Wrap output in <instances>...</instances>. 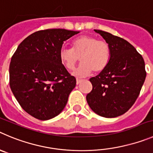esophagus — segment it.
<instances>
[{
  "label": "esophagus",
  "mask_w": 153,
  "mask_h": 153,
  "mask_svg": "<svg viewBox=\"0 0 153 153\" xmlns=\"http://www.w3.org/2000/svg\"><path fill=\"white\" fill-rule=\"evenodd\" d=\"M81 81H82V80L79 79V78H77V79H76V84H77V85H79Z\"/></svg>",
  "instance_id": "1"
}]
</instances>
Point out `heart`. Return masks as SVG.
<instances>
[{"label": "heart", "instance_id": "obj_1", "mask_svg": "<svg viewBox=\"0 0 153 153\" xmlns=\"http://www.w3.org/2000/svg\"><path fill=\"white\" fill-rule=\"evenodd\" d=\"M72 49L62 48L59 59L68 70H72L78 60L81 65L72 72L76 77H85L93 72H102L110 60L111 51L108 43L91 35H82L72 41Z\"/></svg>", "mask_w": 153, "mask_h": 153}]
</instances>
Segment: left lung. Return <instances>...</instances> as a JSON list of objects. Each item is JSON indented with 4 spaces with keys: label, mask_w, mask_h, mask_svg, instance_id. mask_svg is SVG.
Masks as SVG:
<instances>
[{
    "label": "left lung",
    "mask_w": 153,
    "mask_h": 153,
    "mask_svg": "<svg viewBox=\"0 0 153 153\" xmlns=\"http://www.w3.org/2000/svg\"><path fill=\"white\" fill-rule=\"evenodd\" d=\"M109 45L110 60L106 68L90 78L93 89L86 97L95 113L105 118L123 115L134 105L146 76L145 62L134 47L120 37L94 30Z\"/></svg>",
    "instance_id": "left-lung-1"
}]
</instances>
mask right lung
I'll list each match as a JSON object with an SVG mask.
<instances>
[{
  "mask_svg": "<svg viewBox=\"0 0 153 153\" xmlns=\"http://www.w3.org/2000/svg\"><path fill=\"white\" fill-rule=\"evenodd\" d=\"M79 33L62 28L38 31L24 39L10 64V86L22 109L39 120L59 115L76 85L59 59L64 41Z\"/></svg>",
  "mask_w": 153,
  "mask_h": 153,
  "instance_id": "right-lung-1",
  "label": "right lung"
}]
</instances>
